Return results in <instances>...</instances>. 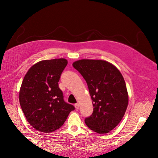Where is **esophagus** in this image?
<instances>
[{
    "label": "esophagus",
    "mask_w": 158,
    "mask_h": 158,
    "mask_svg": "<svg viewBox=\"0 0 158 158\" xmlns=\"http://www.w3.org/2000/svg\"><path fill=\"white\" fill-rule=\"evenodd\" d=\"M74 106H75V108H76V109H78L80 108V105H79V103H76V104L74 105Z\"/></svg>",
    "instance_id": "34e87169"
}]
</instances>
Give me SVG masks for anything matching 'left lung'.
Here are the masks:
<instances>
[{"mask_svg":"<svg viewBox=\"0 0 158 158\" xmlns=\"http://www.w3.org/2000/svg\"><path fill=\"white\" fill-rule=\"evenodd\" d=\"M73 65L86 82L92 99L94 111L85 118V123L97 133L110 132L121 122L128 106V92L121 73L102 60L82 59Z\"/></svg>","mask_w":158,"mask_h":158,"instance_id":"left-lung-1","label":"left lung"}]
</instances>
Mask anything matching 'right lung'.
<instances>
[{
  "label": "right lung",
  "mask_w": 158,
  "mask_h": 158,
  "mask_svg": "<svg viewBox=\"0 0 158 158\" xmlns=\"http://www.w3.org/2000/svg\"><path fill=\"white\" fill-rule=\"evenodd\" d=\"M68 64L65 59L41 60L27 71L21 85L19 101L28 123L42 132L60 128L75 109L64 102L59 87L60 75Z\"/></svg>",
  "instance_id": "1"
}]
</instances>
